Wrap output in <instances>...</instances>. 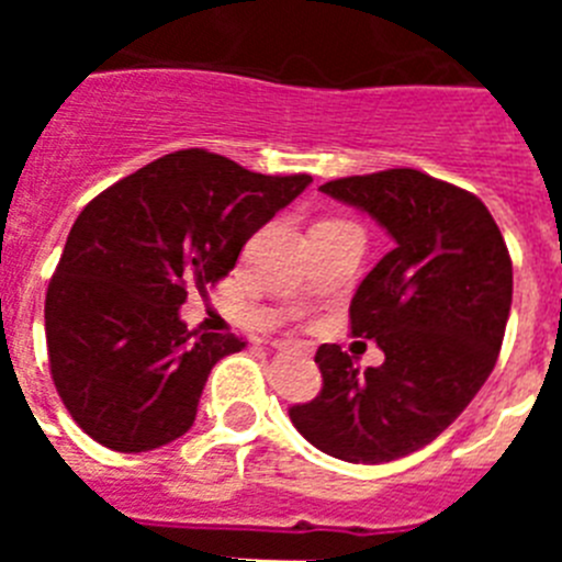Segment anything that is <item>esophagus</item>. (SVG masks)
<instances>
[{"instance_id": "1", "label": "esophagus", "mask_w": 562, "mask_h": 562, "mask_svg": "<svg viewBox=\"0 0 562 562\" xmlns=\"http://www.w3.org/2000/svg\"><path fill=\"white\" fill-rule=\"evenodd\" d=\"M270 346L278 351H297V346H292V342H286V340H272Z\"/></svg>"}]
</instances>
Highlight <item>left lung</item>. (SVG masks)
Segmentation results:
<instances>
[{"label":"left lung","mask_w":562,"mask_h":562,"mask_svg":"<svg viewBox=\"0 0 562 562\" xmlns=\"http://www.w3.org/2000/svg\"><path fill=\"white\" fill-rule=\"evenodd\" d=\"M321 191L394 238L349 306L351 335L374 340L385 362L360 371L324 342L315 355L324 389L292 405L290 419L335 459H402L450 428L495 369L513 306L509 250L475 193L416 168L342 177Z\"/></svg>","instance_id":"1"}]
</instances>
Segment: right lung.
<instances>
[{
	"label": "right lung",
	"mask_w": 562,
	"mask_h": 562,
	"mask_svg": "<svg viewBox=\"0 0 562 562\" xmlns=\"http://www.w3.org/2000/svg\"><path fill=\"white\" fill-rule=\"evenodd\" d=\"M310 182L186 148L83 207L44 301L49 374L83 434L146 453L191 430L211 369L247 342L188 331V290L225 278L247 238Z\"/></svg>",
	"instance_id": "1"
}]
</instances>
